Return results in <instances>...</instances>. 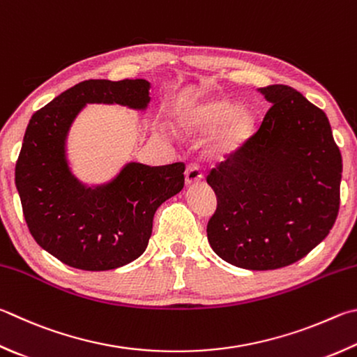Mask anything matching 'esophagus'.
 Wrapping results in <instances>:
<instances>
[{
    "instance_id": "34e87169",
    "label": "esophagus",
    "mask_w": 357,
    "mask_h": 357,
    "mask_svg": "<svg viewBox=\"0 0 357 357\" xmlns=\"http://www.w3.org/2000/svg\"><path fill=\"white\" fill-rule=\"evenodd\" d=\"M199 181H203V172L199 170L198 165H187L185 168V184L187 185H193L199 183Z\"/></svg>"
}]
</instances>
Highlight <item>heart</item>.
I'll return each instance as SVG.
<instances>
[{
  "label": "heart",
  "instance_id": "1",
  "mask_svg": "<svg viewBox=\"0 0 357 357\" xmlns=\"http://www.w3.org/2000/svg\"><path fill=\"white\" fill-rule=\"evenodd\" d=\"M174 121L179 131L187 135H203L212 130L206 150L217 160L231 159L242 151L255 126L250 111L218 96H207L184 105L174 115Z\"/></svg>",
  "mask_w": 357,
  "mask_h": 357
}]
</instances>
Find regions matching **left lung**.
Listing matches in <instances>:
<instances>
[{
	"label": "left lung",
	"mask_w": 357,
	"mask_h": 357,
	"mask_svg": "<svg viewBox=\"0 0 357 357\" xmlns=\"http://www.w3.org/2000/svg\"><path fill=\"white\" fill-rule=\"evenodd\" d=\"M271 107L234 158L207 174L217 211L207 241L228 264L275 270L300 261L339 213L342 156L326 114L282 84L259 89Z\"/></svg>",
	"instance_id": "1"
}]
</instances>
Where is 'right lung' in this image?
Returning a JSON list of instances; mask_svg holds the SVG:
<instances>
[{
	"label": "right lung",
	"mask_w": 357,
	"mask_h": 357,
	"mask_svg": "<svg viewBox=\"0 0 357 357\" xmlns=\"http://www.w3.org/2000/svg\"><path fill=\"white\" fill-rule=\"evenodd\" d=\"M145 79H89L76 84L31 116L15 185L34 241L73 268L105 271L144 255L158 207L183 190L184 164L150 167L129 162L106 184L89 187L70 170L67 137L90 102L145 111Z\"/></svg>",
	"instance_id": "1"
}]
</instances>
